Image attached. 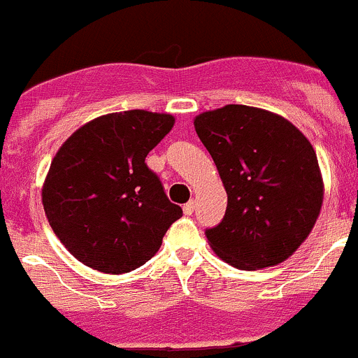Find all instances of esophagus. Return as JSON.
<instances>
[{"mask_svg":"<svg viewBox=\"0 0 358 358\" xmlns=\"http://www.w3.org/2000/svg\"><path fill=\"white\" fill-rule=\"evenodd\" d=\"M194 205H196V201H194V200H189V201H187V203L184 205V207H182L184 214H186V215H191V214H193V210H194Z\"/></svg>","mask_w":358,"mask_h":358,"instance_id":"esophagus-1","label":"esophagus"}]
</instances>
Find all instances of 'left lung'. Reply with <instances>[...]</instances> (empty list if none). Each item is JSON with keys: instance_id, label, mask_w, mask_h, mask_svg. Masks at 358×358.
Here are the masks:
<instances>
[{"instance_id": "1", "label": "left lung", "mask_w": 358, "mask_h": 358, "mask_svg": "<svg viewBox=\"0 0 358 358\" xmlns=\"http://www.w3.org/2000/svg\"><path fill=\"white\" fill-rule=\"evenodd\" d=\"M194 130L228 194L222 221L205 231L212 250L240 270L291 257L313 229L324 200L310 141L284 116L242 104L201 113Z\"/></svg>"}]
</instances>
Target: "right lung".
Wrapping results in <instances>:
<instances>
[{
	"instance_id": "right-lung-1",
	"label": "right lung",
	"mask_w": 358,
	"mask_h": 358,
	"mask_svg": "<svg viewBox=\"0 0 358 358\" xmlns=\"http://www.w3.org/2000/svg\"><path fill=\"white\" fill-rule=\"evenodd\" d=\"M174 123L165 113H111L60 146L41 200L54 233L85 266L111 275L143 266L182 215L146 165Z\"/></svg>"
}]
</instances>
